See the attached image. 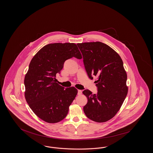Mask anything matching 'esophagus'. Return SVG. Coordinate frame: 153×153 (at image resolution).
Returning <instances> with one entry per match:
<instances>
[{"label":"esophagus","instance_id":"obj_1","mask_svg":"<svg viewBox=\"0 0 153 153\" xmlns=\"http://www.w3.org/2000/svg\"><path fill=\"white\" fill-rule=\"evenodd\" d=\"M81 94H82V91L81 90H78V93H77L78 95H80Z\"/></svg>","mask_w":153,"mask_h":153}]
</instances>
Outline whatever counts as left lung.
Listing matches in <instances>:
<instances>
[{
  "label": "left lung",
  "instance_id": "left-lung-1",
  "mask_svg": "<svg viewBox=\"0 0 153 153\" xmlns=\"http://www.w3.org/2000/svg\"><path fill=\"white\" fill-rule=\"evenodd\" d=\"M77 45L88 77H97V93L93 94L88 89L82 92L88 99L84 112L93 121L107 122L117 114L127 95V76L123 61L113 49L100 42Z\"/></svg>",
  "mask_w": 153,
  "mask_h": 153
}]
</instances>
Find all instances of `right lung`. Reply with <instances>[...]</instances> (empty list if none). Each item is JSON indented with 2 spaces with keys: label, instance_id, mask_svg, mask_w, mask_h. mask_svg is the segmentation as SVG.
<instances>
[{
  "label": "right lung",
  "instance_id": "right-lung-1",
  "mask_svg": "<svg viewBox=\"0 0 153 153\" xmlns=\"http://www.w3.org/2000/svg\"><path fill=\"white\" fill-rule=\"evenodd\" d=\"M73 57L82 58L76 44L54 43L45 45L30 61L24 80L25 99L34 113L46 122L63 120L77 94L76 88L65 89L56 79L66 60Z\"/></svg>",
  "mask_w": 153,
  "mask_h": 153
}]
</instances>
